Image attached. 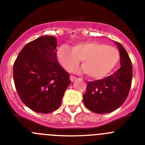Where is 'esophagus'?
<instances>
[{"label":"esophagus","instance_id":"34e87169","mask_svg":"<svg viewBox=\"0 0 145 145\" xmlns=\"http://www.w3.org/2000/svg\"><path fill=\"white\" fill-rule=\"evenodd\" d=\"M76 79V76H74L73 75L70 76V80H71V82H74V81H75Z\"/></svg>","mask_w":145,"mask_h":145}]
</instances>
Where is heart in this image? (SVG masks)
<instances>
[{"label": "heart", "mask_w": 145, "mask_h": 145, "mask_svg": "<svg viewBox=\"0 0 145 145\" xmlns=\"http://www.w3.org/2000/svg\"><path fill=\"white\" fill-rule=\"evenodd\" d=\"M56 57L66 71H71L80 63L86 74L93 79L103 77L116 66L119 52L115 47L99 42H81L72 47L66 45L58 48Z\"/></svg>", "instance_id": "b5f03b06"}]
</instances>
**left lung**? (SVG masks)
<instances>
[{
	"label": "left lung",
	"instance_id": "left-lung-1",
	"mask_svg": "<svg viewBox=\"0 0 145 145\" xmlns=\"http://www.w3.org/2000/svg\"><path fill=\"white\" fill-rule=\"evenodd\" d=\"M121 57V67L114 74L102 79L87 82L83 95L84 105L96 113L116 110L127 98L132 81V63L127 52L116 42Z\"/></svg>",
	"mask_w": 145,
	"mask_h": 145
}]
</instances>
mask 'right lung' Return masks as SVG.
Here are the masks:
<instances>
[{"label":"right lung","mask_w":145,"mask_h":145,"mask_svg":"<svg viewBox=\"0 0 145 145\" xmlns=\"http://www.w3.org/2000/svg\"><path fill=\"white\" fill-rule=\"evenodd\" d=\"M56 38L46 35L27 43L19 53L13 68L16 89L22 101L40 113L60 107L71 81L56 57Z\"/></svg>","instance_id":"1"}]
</instances>
